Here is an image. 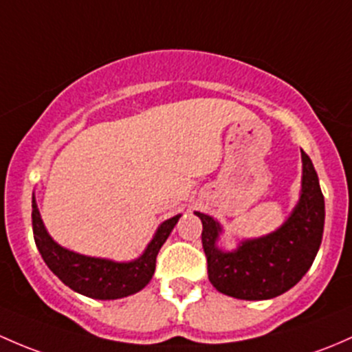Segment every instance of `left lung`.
Here are the masks:
<instances>
[{
	"mask_svg": "<svg viewBox=\"0 0 352 352\" xmlns=\"http://www.w3.org/2000/svg\"><path fill=\"white\" fill-rule=\"evenodd\" d=\"M302 197L281 229L256 241H245L235 252L215 248L220 226L198 213L203 230L208 280L223 295L241 300H270L288 292L310 270L324 234L325 203L318 176L302 151Z\"/></svg>",
	"mask_w": 352,
	"mask_h": 352,
	"instance_id": "8db88e82",
	"label": "left lung"
}]
</instances>
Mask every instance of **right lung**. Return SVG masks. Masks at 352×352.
<instances>
[{
	"instance_id": "1",
	"label": "right lung",
	"mask_w": 352,
	"mask_h": 352,
	"mask_svg": "<svg viewBox=\"0 0 352 352\" xmlns=\"http://www.w3.org/2000/svg\"><path fill=\"white\" fill-rule=\"evenodd\" d=\"M179 217H173L159 227L146 252L139 259L132 263H113L108 259L76 254L57 245L43 227L35 198L32 200V227L42 259L64 285L96 300H115L133 295L149 283L155 270L159 249L175 229Z\"/></svg>"
}]
</instances>
